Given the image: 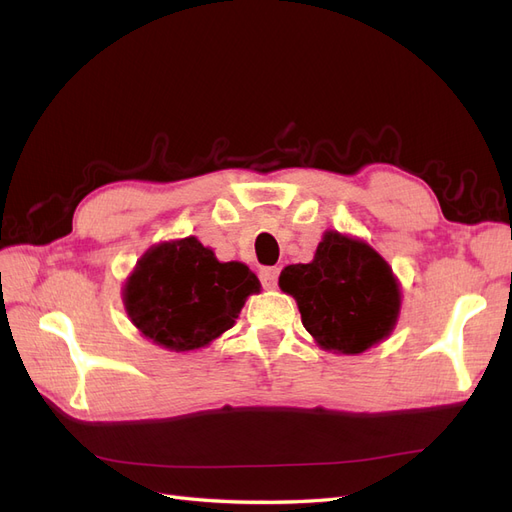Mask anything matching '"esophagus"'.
I'll list each match as a JSON object with an SVG mask.
<instances>
[{
  "label": "esophagus",
  "instance_id": "esophagus-1",
  "mask_svg": "<svg viewBox=\"0 0 512 512\" xmlns=\"http://www.w3.org/2000/svg\"><path fill=\"white\" fill-rule=\"evenodd\" d=\"M258 277H260L262 288H275L277 279H279V269L277 267H264V269H260Z\"/></svg>",
  "mask_w": 512,
  "mask_h": 512
}]
</instances>
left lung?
Instances as JSON below:
<instances>
[{
  "mask_svg": "<svg viewBox=\"0 0 512 512\" xmlns=\"http://www.w3.org/2000/svg\"><path fill=\"white\" fill-rule=\"evenodd\" d=\"M279 288L292 294L303 326L324 349L362 354L396 324L400 290L387 262L366 243L326 233L309 264H290Z\"/></svg>",
  "mask_w": 512,
  "mask_h": 512,
  "instance_id": "left-lung-1",
  "label": "left lung"
}]
</instances>
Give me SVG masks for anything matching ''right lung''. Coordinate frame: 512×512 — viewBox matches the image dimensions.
Here are the masks:
<instances>
[{
	"mask_svg": "<svg viewBox=\"0 0 512 512\" xmlns=\"http://www.w3.org/2000/svg\"><path fill=\"white\" fill-rule=\"evenodd\" d=\"M258 290L260 281L245 264L218 262L188 237L144 254L125 288V305L148 339L190 351L231 328L245 298Z\"/></svg>",
	"mask_w": 512,
	"mask_h": 512,
	"instance_id": "1",
	"label": "right lung"
}]
</instances>
